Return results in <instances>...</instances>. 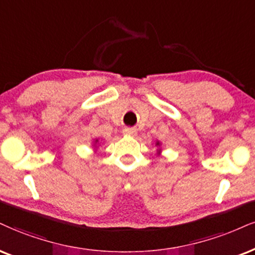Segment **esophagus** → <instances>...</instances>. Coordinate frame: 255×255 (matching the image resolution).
Segmentation results:
<instances>
[{"instance_id":"1","label":"esophagus","mask_w":255,"mask_h":255,"mask_svg":"<svg viewBox=\"0 0 255 255\" xmlns=\"http://www.w3.org/2000/svg\"><path fill=\"white\" fill-rule=\"evenodd\" d=\"M123 132L125 134H128V136H134V134L137 133V130L134 128H125L124 130H123Z\"/></svg>"}]
</instances>
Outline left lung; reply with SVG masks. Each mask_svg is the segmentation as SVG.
<instances>
[{"mask_svg":"<svg viewBox=\"0 0 255 255\" xmlns=\"http://www.w3.org/2000/svg\"><path fill=\"white\" fill-rule=\"evenodd\" d=\"M158 144H159V143H157V145H158Z\"/></svg>","mask_w":255,"mask_h":255,"instance_id":"obj_1","label":"left lung"}]
</instances>
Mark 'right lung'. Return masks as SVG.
<instances>
[{
	"label": "right lung",
	"mask_w": 255,
	"mask_h": 255,
	"mask_svg": "<svg viewBox=\"0 0 255 255\" xmlns=\"http://www.w3.org/2000/svg\"><path fill=\"white\" fill-rule=\"evenodd\" d=\"M96 142H97V140H96Z\"/></svg>",
	"instance_id": "obj_1"
}]
</instances>
